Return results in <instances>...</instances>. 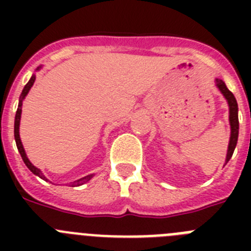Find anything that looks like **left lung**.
<instances>
[{
	"label": "left lung",
	"instance_id": "left-lung-1",
	"mask_svg": "<svg viewBox=\"0 0 251 251\" xmlns=\"http://www.w3.org/2000/svg\"><path fill=\"white\" fill-rule=\"evenodd\" d=\"M215 84H216L217 89L220 90L221 94L224 95V98L227 101L229 105V123H230V141L229 146H227V153H226V159L225 163L230 161L232 153H234L236 143H238V137H239V117H238V103L235 99L234 94L227 89L226 84L224 83L221 79H215Z\"/></svg>",
	"mask_w": 251,
	"mask_h": 251
}]
</instances>
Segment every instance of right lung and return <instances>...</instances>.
<instances>
[{
	"label": "right lung",
	"mask_w": 251,
	"mask_h": 251,
	"mask_svg": "<svg viewBox=\"0 0 251 251\" xmlns=\"http://www.w3.org/2000/svg\"><path fill=\"white\" fill-rule=\"evenodd\" d=\"M41 69V66H39V68L36 69V70H40ZM35 79H36V75L32 74V76L30 77V80H28V83L26 84L25 88H24V90H22L21 95H20V99H19V108H17V112H16V117H15V141H16V146H17V150H19L20 154H21L22 159H24V162H25V165L27 166L28 170L32 172L34 175H36V176H39L40 178H43L44 181H49L48 178H46L45 176H44V174L40 171V168L35 167L32 163L30 162V159L27 158V156H26V152L25 150H24V146H22V142H21V138H20V121H21V113H22V101H24V99L26 98V95L28 94V92H30L31 86L34 85L35 83ZM93 176H94V174L93 175H88V176L83 177V178L80 179H76V181H74V182H72V187H76V186H81L84 185V183H86L88 181H90V179L93 178Z\"/></svg>",
	"instance_id": "obj_1"
}]
</instances>
